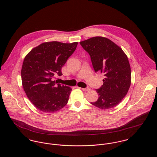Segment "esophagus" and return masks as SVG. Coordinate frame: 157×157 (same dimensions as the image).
Returning <instances> with one entry per match:
<instances>
[{"instance_id": "1", "label": "esophagus", "mask_w": 157, "mask_h": 157, "mask_svg": "<svg viewBox=\"0 0 157 157\" xmlns=\"http://www.w3.org/2000/svg\"><path fill=\"white\" fill-rule=\"evenodd\" d=\"M82 90H83V91H85V92H86V91H89L90 90V88H81Z\"/></svg>"}]
</instances>
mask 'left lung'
Returning a JSON list of instances; mask_svg holds the SVG:
<instances>
[{
    "mask_svg": "<svg viewBox=\"0 0 157 157\" xmlns=\"http://www.w3.org/2000/svg\"><path fill=\"white\" fill-rule=\"evenodd\" d=\"M80 44L90 56L95 72L104 74L103 85L96 90L98 98L90 103L101 109L115 107L127 94L131 83V70L126 54L110 39L93 37Z\"/></svg>",
    "mask_w": 157,
    "mask_h": 157,
    "instance_id": "left-lung-1",
    "label": "left lung"
}]
</instances>
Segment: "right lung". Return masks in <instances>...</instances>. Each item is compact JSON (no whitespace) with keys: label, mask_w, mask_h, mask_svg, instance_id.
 I'll use <instances>...</instances> for the list:
<instances>
[{"label":"right lung","mask_w":157,"mask_h":157,"mask_svg":"<svg viewBox=\"0 0 157 157\" xmlns=\"http://www.w3.org/2000/svg\"><path fill=\"white\" fill-rule=\"evenodd\" d=\"M78 42H44L25 56L21 70L24 91L34 106L46 113L57 112L65 106L72 89L53 80L62 75V68L75 51Z\"/></svg>","instance_id":"1"}]
</instances>
